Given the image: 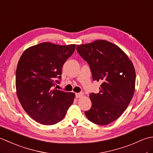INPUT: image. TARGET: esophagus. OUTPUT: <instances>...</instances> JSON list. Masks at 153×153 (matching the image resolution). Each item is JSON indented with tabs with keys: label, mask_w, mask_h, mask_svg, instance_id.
Instances as JSON below:
<instances>
[{
	"label": "esophagus",
	"mask_w": 153,
	"mask_h": 153,
	"mask_svg": "<svg viewBox=\"0 0 153 153\" xmlns=\"http://www.w3.org/2000/svg\"><path fill=\"white\" fill-rule=\"evenodd\" d=\"M84 95V93H76V97L77 98H81V97H83Z\"/></svg>",
	"instance_id": "obj_1"
}]
</instances>
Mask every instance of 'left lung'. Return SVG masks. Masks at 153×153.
<instances>
[{"label": "left lung", "instance_id": "obj_1", "mask_svg": "<svg viewBox=\"0 0 153 153\" xmlns=\"http://www.w3.org/2000/svg\"><path fill=\"white\" fill-rule=\"evenodd\" d=\"M77 51L89 64L93 81L102 83L99 93L90 94L92 106L85 114L97 125L108 124L122 114L134 96V65L121 48L105 40L77 45Z\"/></svg>", "mask_w": 153, "mask_h": 153}]
</instances>
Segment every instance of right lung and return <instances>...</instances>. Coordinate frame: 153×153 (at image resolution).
Listing matches in <instances>:
<instances>
[{
	"label": "right lung",
	"mask_w": 153,
	"mask_h": 153,
	"mask_svg": "<svg viewBox=\"0 0 153 153\" xmlns=\"http://www.w3.org/2000/svg\"><path fill=\"white\" fill-rule=\"evenodd\" d=\"M76 45L41 43L27 48L16 71V93L23 108L43 125L60 122L75 98L74 93L53 89L61 79L62 68Z\"/></svg>",
	"instance_id": "1"
}]
</instances>
